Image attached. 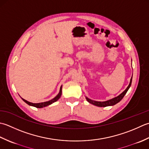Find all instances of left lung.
<instances>
[{"label":"left lung","mask_w":149,"mask_h":149,"mask_svg":"<svg viewBox=\"0 0 149 149\" xmlns=\"http://www.w3.org/2000/svg\"><path fill=\"white\" fill-rule=\"evenodd\" d=\"M132 78V77H131V78H130L129 85L128 86V87H127V89L125 91H124L122 93L120 94L119 96L115 97V98H114L113 99L109 100H107V101H105V102H97V101H95V100H91L89 98H87V97H86L87 101L88 102H89L90 104H91L94 105L98 106V107H107V106H112V105H114L115 104H118V102H120L121 100L123 99L124 96L125 95V94L127 93V92L128 91V90L130 88V86H131Z\"/></svg>","instance_id":"left-lung-1"}]
</instances>
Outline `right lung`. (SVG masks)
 <instances>
[{
  "label": "right lung",
  "instance_id": "obj_1",
  "mask_svg": "<svg viewBox=\"0 0 149 149\" xmlns=\"http://www.w3.org/2000/svg\"><path fill=\"white\" fill-rule=\"evenodd\" d=\"M62 86L60 87V92L58 94V95L54 97V98L52 100H49V101H47V102H42V103H38V104H33V103L31 102H29L28 101H27V100H24L23 98H22L23 100V101L24 102H26L27 104H28L29 105H31V106H33V107H35L36 108H42V107H46V106L49 105L51 104H52L53 103L56 102L58 100L60 96L62 95Z\"/></svg>",
  "mask_w": 149,
  "mask_h": 149
}]
</instances>
